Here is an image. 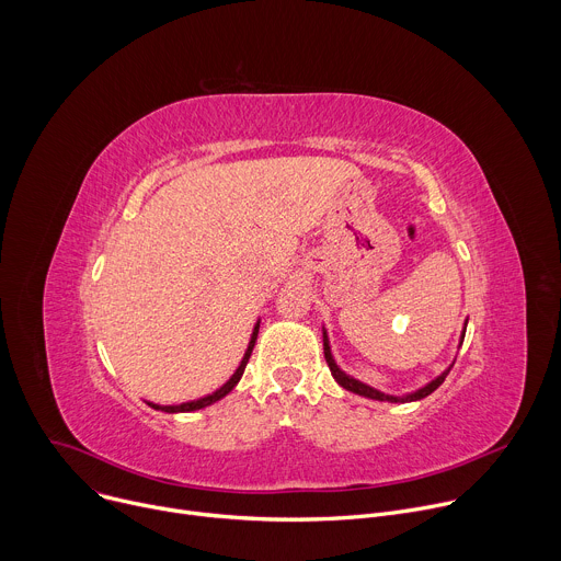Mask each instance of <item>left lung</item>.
Returning a JSON list of instances; mask_svg holds the SVG:
<instances>
[{"label":"left lung","instance_id":"1","mask_svg":"<svg viewBox=\"0 0 561 561\" xmlns=\"http://www.w3.org/2000/svg\"><path fill=\"white\" fill-rule=\"evenodd\" d=\"M461 340H463V337H461ZM324 357H327V364H329V368H331L335 381H337L342 388H346V390H351V392H357V394H364V397H370V399H379V402H383V399H388V402H415V399H424L426 394H431L433 390H437V388L444 383L446 375L450 373V368H448V370L442 373L437 379H433L428 386H424V388H420L417 392H411V394L399 399V397H392V394H383V392H379V390H375V388H370V386H366V383H362V381L348 377L344 370H340L337 364H335V359H333V355H331V346H329L327 333H324Z\"/></svg>","mask_w":561,"mask_h":561}]
</instances>
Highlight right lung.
I'll return each mask as SVG.
<instances>
[{
	"label": "right lung",
	"mask_w": 561,
	"mask_h": 561,
	"mask_svg": "<svg viewBox=\"0 0 561 561\" xmlns=\"http://www.w3.org/2000/svg\"><path fill=\"white\" fill-rule=\"evenodd\" d=\"M257 331H260V324L255 327V331H253V337H251V344H249V351H247V355H244V359H242V364H239V368L234 370V375L219 388V390H215L213 394H206V397H202V399H195V402H186V404H180V407H157V404H150L148 402V407H152L154 411H164V413H191V411H199V409H204V407H210V404H215L217 399H221V397H226L234 386H237V381L242 379V375H244V368H247V364H249V359H251V353H253V346H255V340H257Z\"/></svg>",
	"instance_id": "add662e5"
}]
</instances>
